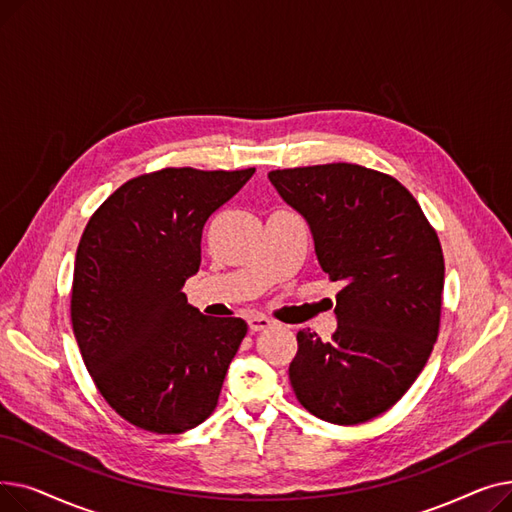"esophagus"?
<instances>
[{
	"label": "esophagus",
	"instance_id": "obj_1",
	"mask_svg": "<svg viewBox=\"0 0 512 512\" xmlns=\"http://www.w3.org/2000/svg\"><path fill=\"white\" fill-rule=\"evenodd\" d=\"M247 324H249V330H251V332H261V330L272 328L274 321H272L270 317H263V315H251V317L247 319Z\"/></svg>",
	"mask_w": 512,
	"mask_h": 512
}]
</instances>
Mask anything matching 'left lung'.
Returning <instances> with one entry per match:
<instances>
[{
    "label": "left lung",
    "mask_w": 512,
    "mask_h": 512,
    "mask_svg": "<svg viewBox=\"0 0 512 512\" xmlns=\"http://www.w3.org/2000/svg\"><path fill=\"white\" fill-rule=\"evenodd\" d=\"M267 178L309 224L321 270L344 284L332 342L297 334L292 390L319 419L369 421L396 405L432 355L444 290L438 234L407 188L382 172L326 164Z\"/></svg>",
    "instance_id": "left-lung-1"
}]
</instances>
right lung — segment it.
I'll use <instances>...</instances> for the list:
<instances>
[{"mask_svg":"<svg viewBox=\"0 0 512 512\" xmlns=\"http://www.w3.org/2000/svg\"><path fill=\"white\" fill-rule=\"evenodd\" d=\"M255 168H166L132 178L93 213L74 261L70 315L95 386L120 417L182 434L218 405L245 319L188 305L201 234Z\"/></svg>","mask_w":512,"mask_h":512,"instance_id":"1","label":"right lung"}]
</instances>
